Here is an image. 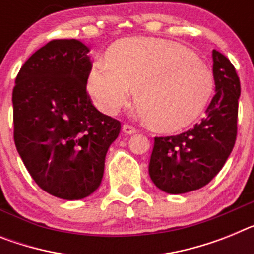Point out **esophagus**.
Returning <instances> with one entry per match:
<instances>
[{"label": "esophagus", "mask_w": 254, "mask_h": 254, "mask_svg": "<svg viewBox=\"0 0 254 254\" xmlns=\"http://www.w3.org/2000/svg\"><path fill=\"white\" fill-rule=\"evenodd\" d=\"M122 131L125 132L126 135H133V133H136L135 127H132V126H129V125H123Z\"/></svg>", "instance_id": "1"}]
</instances>
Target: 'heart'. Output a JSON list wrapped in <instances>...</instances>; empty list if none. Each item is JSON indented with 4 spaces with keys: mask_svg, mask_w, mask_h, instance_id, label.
I'll return each instance as SVG.
<instances>
[{
    "mask_svg": "<svg viewBox=\"0 0 254 254\" xmlns=\"http://www.w3.org/2000/svg\"><path fill=\"white\" fill-rule=\"evenodd\" d=\"M106 63L91 66L87 90L95 105L114 116L135 101L145 121L162 132L189 127L213 95L212 73L192 51L180 43L132 37L108 50Z\"/></svg>",
    "mask_w": 254,
    "mask_h": 254,
    "instance_id": "b5f03b06",
    "label": "heart"
}]
</instances>
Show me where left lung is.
Listing matches in <instances>:
<instances>
[{"instance_id": "1", "label": "left lung", "mask_w": 254, "mask_h": 254, "mask_svg": "<svg viewBox=\"0 0 254 254\" xmlns=\"http://www.w3.org/2000/svg\"><path fill=\"white\" fill-rule=\"evenodd\" d=\"M216 94L194 128L154 138L149 175L158 189L184 194L207 185L233 151L238 132L240 81L230 60L213 50Z\"/></svg>"}]
</instances>
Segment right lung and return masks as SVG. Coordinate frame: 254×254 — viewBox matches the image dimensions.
I'll return each mask as SVG.
<instances>
[{
    "label": "right lung",
    "instance_id": "1",
    "mask_svg": "<svg viewBox=\"0 0 254 254\" xmlns=\"http://www.w3.org/2000/svg\"><path fill=\"white\" fill-rule=\"evenodd\" d=\"M88 51L78 40L50 41L24 63L12 91L16 150L37 185L65 200L100 186L105 155L121 131L86 91Z\"/></svg>",
    "mask_w": 254,
    "mask_h": 254
}]
</instances>
